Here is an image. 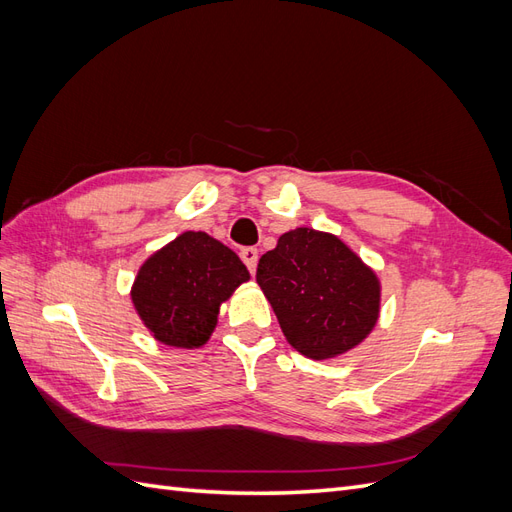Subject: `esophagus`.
I'll list each match as a JSON object with an SVG mask.
<instances>
[{
    "instance_id": "34e87169",
    "label": "esophagus",
    "mask_w": 512,
    "mask_h": 512,
    "mask_svg": "<svg viewBox=\"0 0 512 512\" xmlns=\"http://www.w3.org/2000/svg\"><path fill=\"white\" fill-rule=\"evenodd\" d=\"M239 256H241V260L245 262V267L250 269V273L254 275L256 265H258V250H256V247H243Z\"/></svg>"
}]
</instances>
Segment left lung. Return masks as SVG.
<instances>
[{"instance_id": "8db88e82", "label": "left lung", "mask_w": 512, "mask_h": 512, "mask_svg": "<svg viewBox=\"0 0 512 512\" xmlns=\"http://www.w3.org/2000/svg\"><path fill=\"white\" fill-rule=\"evenodd\" d=\"M256 282L294 350L331 359L359 346L380 314V282L346 243L329 232H284L262 254Z\"/></svg>"}]
</instances>
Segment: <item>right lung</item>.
Listing matches in <instances>:
<instances>
[{
	"label": "right lung",
	"instance_id": "obj_1",
	"mask_svg": "<svg viewBox=\"0 0 512 512\" xmlns=\"http://www.w3.org/2000/svg\"><path fill=\"white\" fill-rule=\"evenodd\" d=\"M250 280L239 256L207 232H183L153 254L136 275L132 303L158 342L203 346L220 305Z\"/></svg>",
	"mask_w": 512,
	"mask_h": 512
}]
</instances>
